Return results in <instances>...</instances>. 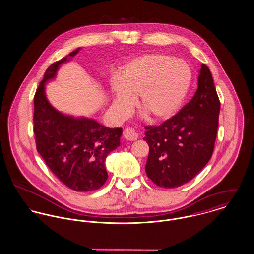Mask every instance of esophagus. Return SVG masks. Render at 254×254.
Wrapping results in <instances>:
<instances>
[{"label":"esophagus","mask_w":254,"mask_h":254,"mask_svg":"<svg viewBox=\"0 0 254 254\" xmlns=\"http://www.w3.org/2000/svg\"><path fill=\"white\" fill-rule=\"evenodd\" d=\"M123 135L125 137V139L129 140V141H134V140H136L137 138H138V134H137L136 131L132 127H127L124 130Z\"/></svg>","instance_id":"34e87169"}]
</instances>
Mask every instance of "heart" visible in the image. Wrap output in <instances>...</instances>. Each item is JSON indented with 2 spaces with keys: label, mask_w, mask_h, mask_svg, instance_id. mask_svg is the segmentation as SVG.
I'll use <instances>...</instances> for the list:
<instances>
[{
  "label": "heart",
  "mask_w": 254,
  "mask_h": 254,
  "mask_svg": "<svg viewBox=\"0 0 254 254\" xmlns=\"http://www.w3.org/2000/svg\"><path fill=\"white\" fill-rule=\"evenodd\" d=\"M190 67L164 53L146 54L129 61L122 75L111 80L114 106L127 115L139 95V107L153 121L173 116L183 104L191 83Z\"/></svg>",
  "instance_id": "b5f03b06"
}]
</instances>
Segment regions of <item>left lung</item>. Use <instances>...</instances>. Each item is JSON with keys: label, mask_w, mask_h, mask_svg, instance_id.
Segmentation results:
<instances>
[{"label": "left lung", "mask_w": 254, "mask_h": 254, "mask_svg": "<svg viewBox=\"0 0 254 254\" xmlns=\"http://www.w3.org/2000/svg\"><path fill=\"white\" fill-rule=\"evenodd\" d=\"M219 110L212 73L203 64L191 100L159 126L145 127L150 150L145 170L156 186L181 187L204 168L214 152Z\"/></svg>", "instance_id": "obj_1"}]
</instances>
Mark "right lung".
Instances as JSON below:
<instances>
[{
	"instance_id": "obj_1",
	"label": "right lung",
	"mask_w": 254,
	"mask_h": 254,
	"mask_svg": "<svg viewBox=\"0 0 254 254\" xmlns=\"http://www.w3.org/2000/svg\"><path fill=\"white\" fill-rule=\"evenodd\" d=\"M79 49L46 69L34 98V133L37 150L51 172L67 188L84 192L105 184V159L120 146L123 128H109L93 119L64 115L48 102L45 82L54 78L60 64L75 56Z\"/></svg>"
}]
</instances>
